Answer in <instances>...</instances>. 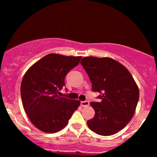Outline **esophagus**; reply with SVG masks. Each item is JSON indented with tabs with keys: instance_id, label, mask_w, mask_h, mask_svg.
<instances>
[{
	"instance_id": "1",
	"label": "esophagus",
	"mask_w": 157,
	"mask_h": 157,
	"mask_svg": "<svg viewBox=\"0 0 157 157\" xmlns=\"http://www.w3.org/2000/svg\"><path fill=\"white\" fill-rule=\"evenodd\" d=\"M81 106L83 107H86L89 106V101H81Z\"/></svg>"
}]
</instances>
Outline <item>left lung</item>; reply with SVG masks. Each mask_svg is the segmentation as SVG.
<instances>
[{"label":"left lung","mask_w":157,"mask_h":157,"mask_svg":"<svg viewBox=\"0 0 157 157\" xmlns=\"http://www.w3.org/2000/svg\"><path fill=\"white\" fill-rule=\"evenodd\" d=\"M100 102H91L95 115L89 128L101 136H111L124 128L134 114L139 91L125 66L111 58L84 57L81 61Z\"/></svg>","instance_id":"left-lung-1"}]
</instances>
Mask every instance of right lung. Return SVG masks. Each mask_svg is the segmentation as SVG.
<instances>
[{
	"mask_svg": "<svg viewBox=\"0 0 157 157\" xmlns=\"http://www.w3.org/2000/svg\"><path fill=\"white\" fill-rule=\"evenodd\" d=\"M81 56L51 53L33 64L25 73L21 85L24 110L38 129L55 133L67 125L81 101L59 96L65 77L78 65Z\"/></svg>",
	"mask_w": 157,
	"mask_h": 157,
	"instance_id": "add662e5",
	"label": "right lung"
}]
</instances>
